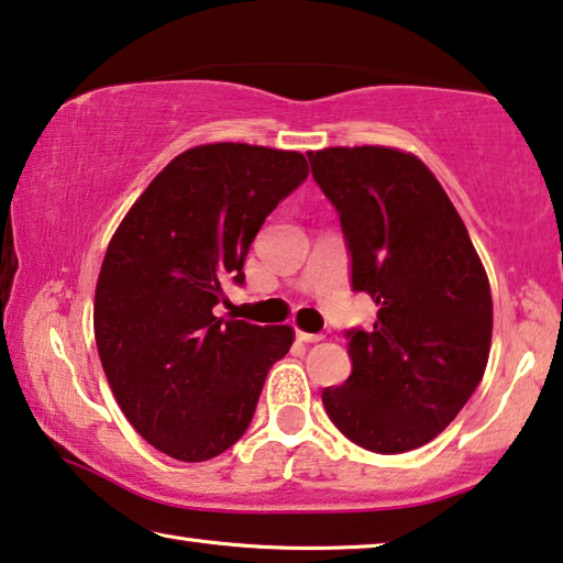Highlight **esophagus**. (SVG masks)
I'll use <instances>...</instances> for the list:
<instances>
[{
  "mask_svg": "<svg viewBox=\"0 0 563 563\" xmlns=\"http://www.w3.org/2000/svg\"><path fill=\"white\" fill-rule=\"evenodd\" d=\"M296 338L300 343H320V341H323V335H320V333H306V330H298Z\"/></svg>",
  "mask_w": 563,
  "mask_h": 563,
  "instance_id": "esophagus-1",
  "label": "esophagus"
}]
</instances>
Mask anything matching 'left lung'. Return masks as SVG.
<instances>
[{
  "mask_svg": "<svg viewBox=\"0 0 563 563\" xmlns=\"http://www.w3.org/2000/svg\"><path fill=\"white\" fill-rule=\"evenodd\" d=\"M341 218L351 288L378 306L371 330H345L353 371L323 390L330 421L373 453L433 441L484 378L494 306L456 208L416 155L390 147L308 153Z\"/></svg>",
  "mask_w": 563,
  "mask_h": 563,
  "instance_id": "obj_1",
  "label": "left lung"
}]
</instances>
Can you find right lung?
<instances>
[{"instance_id": "add662e5", "label": "right lung", "mask_w": 563, "mask_h": 563, "mask_svg": "<svg viewBox=\"0 0 563 563\" xmlns=\"http://www.w3.org/2000/svg\"><path fill=\"white\" fill-rule=\"evenodd\" d=\"M308 177L300 153L216 142L177 155L140 195L107 247L95 341L122 413L157 451L220 456L253 421L290 325L222 320V283H245L265 218Z\"/></svg>"}]
</instances>
